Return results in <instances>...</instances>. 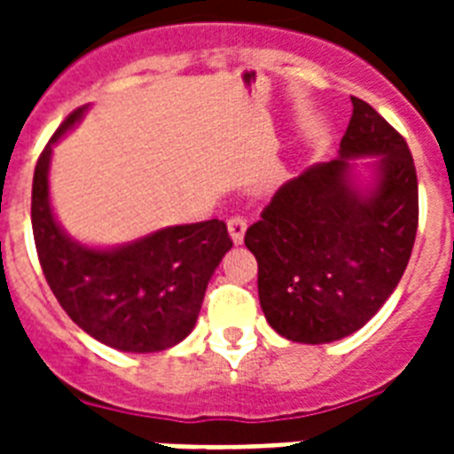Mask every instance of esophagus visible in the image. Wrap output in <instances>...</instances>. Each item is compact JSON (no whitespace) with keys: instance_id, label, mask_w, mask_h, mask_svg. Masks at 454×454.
<instances>
[{"instance_id":"obj_1","label":"esophagus","mask_w":454,"mask_h":454,"mask_svg":"<svg viewBox=\"0 0 454 454\" xmlns=\"http://www.w3.org/2000/svg\"><path fill=\"white\" fill-rule=\"evenodd\" d=\"M227 230H230V236H231V240H234V246H240V243H243V239H246V231H247L246 218H240V215L230 218V223H227Z\"/></svg>"}]
</instances>
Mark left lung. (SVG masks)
I'll return each instance as SVG.
<instances>
[{"mask_svg": "<svg viewBox=\"0 0 454 454\" xmlns=\"http://www.w3.org/2000/svg\"><path fill=\"white\" fill-rule=\"evenodd\" d=\"M366 155L372 175L359 180L356 159ZM416 227L411 152L371 104L352 98L339 156L284 184L246 231L268 325L309 346L362 330L398 286Z\"/></svg>", "mask_w": 454, "mask_h": 454, "instance_id": "left-lung-1", "label": "left lung"}]
</instances>
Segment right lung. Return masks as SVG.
<instances>
[{
    "mask_svg": "<svg viewBox=\"0 0 454 454\" xmlns=\"http://www.w3.org/2000/svg\"><path fill=\"white\" fill-rule=\"evenodd\" d=\"M77 108L40 154L31 191L35 250L51 293L86 334L120 352H161L198 323L204 293L231 239L223 220L163 227L122 246L72 239L50 200L54 145L86 115Z\"/></svg>",
    "mask_w": 454,
    "mask_h": 454,
    "instance_id": "1",
    "label": "right lung"
}]
</instances>
